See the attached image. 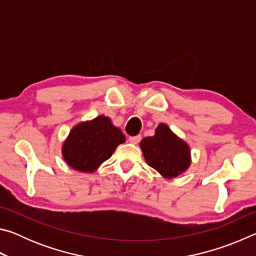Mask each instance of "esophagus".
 Here are the masks:
<instances>
[{"instance_id":"obj_1","label":"esophagus","mask_w":256,"mask_h":256,"mask_svg":"<svg viewBox=\"0 0 256 256\" xmlns=\"http://www.w3.org/2000/svg\"><path fill=\"white\" fill-rule=\"evenodd\" d=\"M140 140H141V136H130V138H128V141L131 142V144H138V142H140Z\"/></svg>"}]
</instances>
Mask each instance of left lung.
<instances>
[{
  "label": "left lung",
  "mask_w": 256,
  "mask_h": 256,
  "mask_svg": "<svg viewBox=\"0 0 256 256\" xmlns=\"http://www.w3.org/2000/svg\"><path fill=\"white\" fill-rule=\"evenodd\" d=\"M140 146L146 164L164 178L177 177L190 164V146L164 123L158 125L154 136L144 138Z\"/></svg>",
  "instance_id": "left-lung-1"
}]
</instances>
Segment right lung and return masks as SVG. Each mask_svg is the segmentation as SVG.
I'll use <instances>...</instances> for the list:
<instances>
[{
    "label": "right lung",
    "instance_id": "add662e5",
    "mask_svg": "<svg viewBox=\"0 0 256 256\" xmlns=\"http://www.w3.org/2000/svg\"><path fill=\"white\" fill-rule=\"evenodd\" d=\"M123 142L125 136L122 131L112 124L110 118L100 115L71 130L63 144L62 154L73 170L92 172Z\"/></svg>",
    "mask_w": 256,
    "mask_h": 256
}]
</instances>
